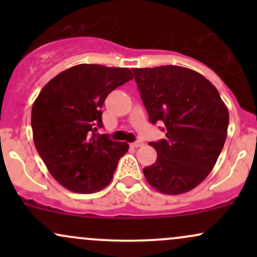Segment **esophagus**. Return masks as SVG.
<instances>
[{"label": "esophagus", "instance_id": "obj_1", "mask_svg": "<svg viewBox=\"0 0 257 257\" xmlns=\"http://www.w3.org/2000/svg\"><path fill=\"white\" fill-rule=\"evenodd\" d=\"M143 145H144V143H143V141H140V140H138V141H135V143L131 144L132 147H137V149H138V147H141Z\"/></svg>", "mask_w": 257, "mask_h": 257}]
</instances>
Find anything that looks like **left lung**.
<instances>
[{"label":"left lung","instance_id":"8db88e82","mask_svg":"<svg viewBox=\"0 0 257 257\" xmlns=\"http://www.w3.org/2000/svg\"><path fill=\"white\" fill-rule=\"evenodd\" d=\"M150 120H163L166 139L150 143L157 151L144 175L164 194L193 190L209 175L225 145L229 114L215 85L176 65L133 69Z\"/></svg>","mask_w":257,"mask_h":257}]
</instances>
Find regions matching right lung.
I'll return each instance as SVG.
<instances>
[{
    "instance_id": "1",
    "label": "right lung",
    "mask_w": 257,
    "mask_h": 257,
    "mask_svg": "<svg viewBox=\"0 0 257 257\" xmlns=\"http://www.w3.org/2000/svg\"><path fill=\"white\" fill-rule=\"evenodd\" d=\"M134 78L126 67L79 64L48 82L35 100L31 126L37 152L61 186L93 193L113 178L126 143L98 134L106 96Z\"/></svg>"
}]
</instances>
